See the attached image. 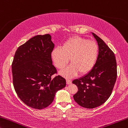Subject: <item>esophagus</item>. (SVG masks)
<instances>
[{"mask_svg":"<svg viewBox=\"0 0 128 128\" xmlns=\"http://www.w3.org/2000/svg\"><path fill=\"white\" fill-rule=\"evenodd\" d=\"M72 80H69V79H67L66 80V84H72Z\"/></svg>","mask_w":128,"mask_h":128,"instance_id":"34e87169","label":"esophagus"}]
</instances>
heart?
I'll return each mask as SVG.
<instances>
[{
  "instance_id": "b5f03b06",
  "label": "heart",
  "mask_w": 128,
  "mask_h": 128,
  "mask_svg": "<svg viewBox=\"0 0 128 128\" xmlns=\"http://www.w3.org/2000/svg\"><path fill=\"white\" fill-rule=\"evenodd\" d=\"M98 46L94 41L80 36L71 37L63 44L62 48L58 47L51 53L54 64L59 69H62L69 61L72 63L60 74L72 78L80 72H89L95 65L98 56Z\"/></svg>"
}]
</instances>
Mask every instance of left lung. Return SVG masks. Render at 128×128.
I'll return each instance as SVG.
<instances>
[{
	"instance_id": "obj_1",
	"label": "left lung",
	"mask_w": 128,
	"mask_h": 128,
	"mask_svg": "<svg viewBox=\"0 0 128 128\" xmlns=\"http://www.w3.org/2000/svg\"><path fill=\"white\" fill-rule=\"evenodd\" d=\"M99 48L97 61L93 68L72 82L78 87L73 96L78 105L93 109L105 103L110 96L117 79V63L115 55L102 39L92 33Z\"/></svg>"
}]
</instances>
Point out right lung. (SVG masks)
I'll return each mask as SVG.
<instances>
[{"label": "right lung", "instance_id": "add662e5", "mask_svg": "<svg viewBox=\"0 0 128 128\" xmlns=\"http://www.w3.org/2000/svg\"><path fill=\"white\" fill-rule=\"evenodd\" d=\"M54 48L50 34L36 35L15 52L12 64L13 84L21 101L28 106L42 109L52 102L58 90L66 86V80L58 76L51 53Z\"/></svg>", "mask_w": 128, "mask_h": 128}]
</instances>
